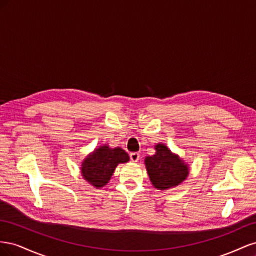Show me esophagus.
Here are the masks:
<instances>
[{"mask_svg": "<svg viewBox=\"0 0 256 256\" xmlns=\"http://www.w3.org/2000/svg\"><path fill=\"white\" fill-rule=\"evenodd\" d=\"M140 159V154L138 152H131L130 154V160L132 162H138Z\"/></svg>", "mask_w": 256, "mask_h": 256, "instance_id": "obj_1", "label": "esophagus"}]
</instances>
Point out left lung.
I'll use <instances>...</instances> for the list:
<instances>
[{"instance_id":"obj_1","label":"left lung","mask_w":256,"mask_h":256,"mask_svg":"<svg viewBox=\"0 0 256 256\" xmlns=\"http://www.w3.org/2000/svg\"><path fill=\"white\" fill-rule=\"evenodd\" d=\"M156 152L145 157L144 164L150 180L158 190H168L180 184L189 175V164L171 152L164 143L154 145Z\"/></svg>"}]
</instances>
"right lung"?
Listing matches in <instances>:
<instances>
[{
	"mask_svg": "<svg viewBox=\"0 0 256 256\" xmlns=\"http://www.w3.org/2000/svg\"><path fill=\"white\" fill-rule=\"evenodd\" d=\"M128 161V154L120 147L111 148L104 144L88 154L81 162V175L92 187L102 188L111 180L116 166Z\"/></svg>",
	"mask_w": 256,
	"mask_h": 256,
	"instance_id": "obj_1",
	"label": "right lung"
}]
</instances>
